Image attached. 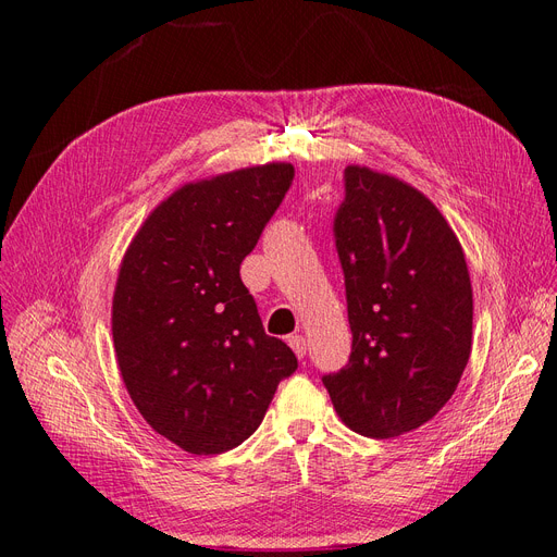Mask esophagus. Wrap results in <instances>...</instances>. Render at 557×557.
<instances>
[{
	"mask_svg": "<svg viewBox=\"0 0 557 557\" xmlns=\"http://www.w3.org/2000/svg\"><path fill=\"white\" fill-rule=\"evenodd\" d=\"M288 344H290V348L295 350V356L301 360L307 356V339L301 334H293V336H288Z\"/></svg>",
	"mask_w": 557,
	"mask_h": 557,
	"instance_id": "34e87169",
	"label": "esophagus"
}]
</instances>
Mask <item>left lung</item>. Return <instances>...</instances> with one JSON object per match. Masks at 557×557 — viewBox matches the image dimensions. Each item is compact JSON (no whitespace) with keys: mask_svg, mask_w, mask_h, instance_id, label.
Wrapping results in <instances>:
<instances>
[{"mask_svg":"<svg viewBox=\"0 0 557 557\" xmlns=\"http://www.w3.org/2000/svg\"><path fill=\"white\" fill-rule=\"evenodd\" d=\"M334 237L352 350L323 383L352 432L393 440L440 413L467 367L474 299L465 250L423 193L364 164L346 166Z\"/></svg>","mask_w":557,"mask_h":557,"instance_id":"8db88e82","label":"left lung"}]
</instances>
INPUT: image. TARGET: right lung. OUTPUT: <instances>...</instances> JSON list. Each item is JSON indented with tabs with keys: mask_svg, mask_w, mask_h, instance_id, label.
I'll return each instance as SVG.
<instances>
[{
	"mask_svg": "<svg viewBox=\"0 0 557 557\" xmlns=\"http://www.w3.org/2000/svg\"><path fill=\"white\" fill-rule=\"evenodd\" d=\"M293 176L290 162H267L185 183L123 256L111 307L117 369L146 423L188 453L246 442L297 369L239 276Z\"/></svg>",
	"mask_w": 557,
	"mask_h": 557,
	"instance_id": "right-lung-1",
	"label": "right lung"
}]
</instances>
